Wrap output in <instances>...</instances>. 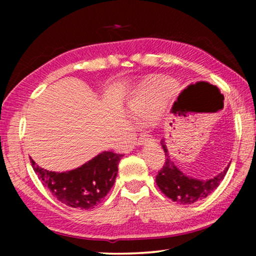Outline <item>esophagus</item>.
Returning a JSON list of instances; mask_svg holds the SVG:
<instances>
[{
    "instance_id": "1",
    "label": "esophagus",
    "mask_w": 256,
    "mask_h": 256,
    "mask_svg": "<svg viewBox=\"0 0 256 256\" xmlns=\"http://www.w3.org/2000/svg\"><path fill=\"white\" fill-rule=\"evenodd\" d=\"M152 142H154V138L152 135H149V134H142L141 136H140L138 138V146H143V144H146V143H152Z\"/></svg>"
}]
</instances>
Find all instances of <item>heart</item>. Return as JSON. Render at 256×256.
<instances>
[{
    "label": "heart",
    "mask_w": 256,
    "mask_h": 256,
    "mask_svg": "<svg viewBox=\"0 0 256 256\" xmlns=\"http://www.w3.org/2000/svg\"><path fill=\"white\" fill-rule=\"evenodd\" d=\"M164 104L166 98L162 99L160 90L150 82H146L129 100L128 107L132 116L150 118L156 114Z\"/></svg>",
    "instance_id": "1"
}]
</instances>
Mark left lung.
I'll return each instance as SVG.
<instances>
[{
    "label": "left lung",
    "mask_w": 256,
    "mask_h": 256,
    "mask_svg": "<svg viewBox=\"0 0 256 256\" xmlns=\"http://www.w3.org/2000/svg\"><path fill=\"white\" fill-rule=\"evenodd\" d=\"M162 146L166 152V163L156 176V183L168 198L178 204H194L197 200L208 197L219 186L230 168L228 164L225 170L210 180H196L186 176L178 169L177 166H174L168 154L166 143L162 142Z\"/></svg>",
    "instance_id": "1"
}]
</instances>
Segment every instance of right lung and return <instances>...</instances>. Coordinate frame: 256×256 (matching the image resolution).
Segmentation results:
<instances>
[{
	"label": "right lung",
	"instance_id": "1",
	"mask_svg": "<svg viewBox=\"0 0 256 256\" xmlns=\"http://www.w3.org/2000/svg\"><path fill=\"white\" fill-rule=\"evenodd\" d=\"M122 155L104 152L82 166L66 172L42 169L31 160L34 172L52 196L70 208L88 210L104 200L114 185Z\"/></svg>",
	"mask_w": 256,
	"mask_h": 256
}]
</instances>
